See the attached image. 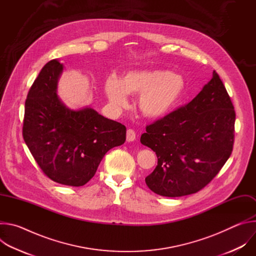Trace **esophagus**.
Wrapping results in <instances>:
<instances>
[{"label":"esophagus","mask_w":256,"mask_h":256,"mask_svg":"<svg viewBox=\"0 0 256 256\" xmlns=\"http://www.w3.org/2000/svg\"><path fill=\"white\" fill-rule=\"evenodd\" d=\"M136 140V132L132 128H128L126 130V140L128 142H134Z\"/></svg>","instance_id":"34e87169"}]
</instances>
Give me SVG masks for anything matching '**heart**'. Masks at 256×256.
I'll list each match as a JSON object with an SVG mask.
<instances>
[{
  "label": "heart",
  "mask_w": 256,
  "mask_h": 256,
  "mask_svg": "<svg viewBox=\"0 0 256 256\" xmlns=\"http://www.w3.org/2000/svg\"><path fill=\"white\" fill-rule=\"evenodd\" d=\"M184 90V79L167 70H130L120 80L110 76L104 83L105 94L114 108L126 106L128 94H140V110L150 118H160L169 114Z\"/></svg>",
  "instance_id": "heart-1"
}]
</instances>
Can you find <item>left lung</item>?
<instances>
[{
  "label": "left lung",
  "mask_w": 256,
  "mask_h": 256,
  "mask_svg": "<svg viewBox=\"0 0 256 256\" xmlns=\"http://www.w3.org/2000/svg\"><path fill=\"white\" fill-rule=\"evenodd\" d=\"M235 118L230 96L214 70L210 81L190 103L146 128L140 142L158 158L146 184L168 198L202 190L231 156Z\"/></svg>",
  "instance_id": "8db88e82"
}]
</instances>
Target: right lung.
<instances>
[{
    "label": "right lung",
    "mask_w": 256,
    "mask_h": 256,
    "mask_svg": "<svg viewBox=\"0 0 256 256\" xmlns=\"http://www.w3.org/2000/svg\"><path fill=\"white\" fill-rule=\"evenodd\" d=\"M62 68L58 60L42 68L25 101L22 134L36 163L50 179L82 186L95 175L104 155L126 142V128L93 108L66 107L56 94Z\"/></svg>",
    "instance_id": "obj_1"
}]
</instances>
